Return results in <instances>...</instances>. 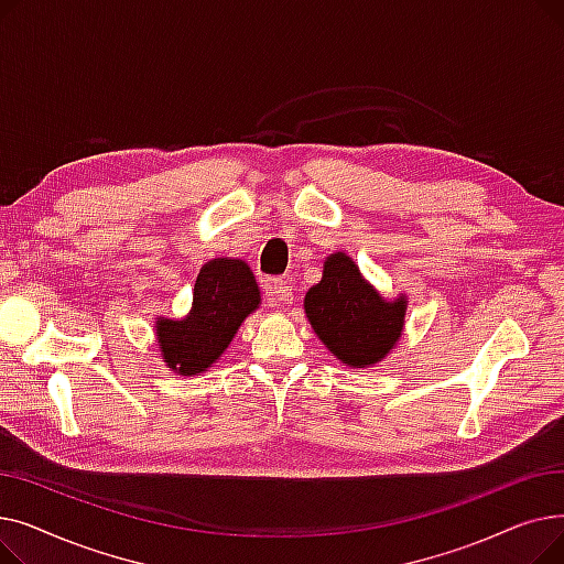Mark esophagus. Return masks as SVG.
<instances>
[{"label": "esophagus", "instance_id": "34e87169", "mask_svg": "<svg viewBox=\"0 0 564 564\" xmlns=\"http://www.w3.org/2000/svg\"><path fill=\"white\" fill-rule=\"evenodd\" d=\"M267 302L270 306H288L294 302V292L292 285L283 279H272L267 283Z\"/></svg>", "mask_w": 564, "mask_h": 564}]
</instances>
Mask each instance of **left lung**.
Wrapping results in <instances>:
<instances>
[{
  "label": "left lung",
  "mask_w": 564,
  "mask_h": 564,
  "mask_svg": "<svg viewBox=\"0 0 564 564\" xmlns=\"http://www.w3.org/2000/svg\"><path fill=\"white\" fill-rule=\"evenodd\" d=\"M406 304V294L381 297L354 258L336 251L324 258L322 281L306 292L304 313L332 357L349 368H372L400 343Z\"/></svg>",
  "instance_id": "left-lung-1"
}]
</instances>
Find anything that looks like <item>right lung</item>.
<instances>
[{"label":"right lung","mask_w":564,"mask_h":564,"mask_svg":"<svg viewBox=\"0 0 564 564\" xmlns=\"http://www.w3.org/2000/svg\"><path fill=\"white\" fill-rule=\"evenodd\" d=\"M258 306L260 288L245 260H207L196 276L189 313L177 319L155 317V343L164 366L183 377L213 368Z\"/></svg>","instance_id":"1"}]
</instances>
